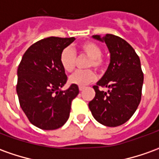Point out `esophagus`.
Here are the masks:
<instances>
[{
  "mask_svg": "<svg viewBox=\"0 0 159 159\" xmlns=\"http://www.w3.org/2000/svg\"><path fill=\"white\" fill-rule=\"evenodd\" d=\"M84 89H85V87H83V86H80L79 87V90H80V91H83V90Z\"/></svg>",
  "mask_w": 159,
  "mask_h": 159,
  "instance_id": "esophagus-1",
  "label": "esophagus"
}]
</instances>
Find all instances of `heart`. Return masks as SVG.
I'll return each mask as SVG.
<instances>
[{"label": "heart", "mask_w": 159, "mask_h": 159, "mask_svg": "<svg viewBox=\"0 0 159 159\" xmlns=\"http://www.w3.org/2000/svg\"><path fill=\"white\" fill-rule=\"evenodd\" d=\"M80 52L89 58L87 68H94L97 70H102L106 67V60L102 56V49L100 46L93 42H83L79 46ZM59 62L62 68L67 72L75 69L76 65V52L70 48H66L60 53ZM95 79V73L91 70H78L73 73L69 77V82L78 86H85Z\"/></svg>", "instance_id": "1"}]
</instances>
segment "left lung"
I'll list each match as a JSON object with an SVG mask.
<instances>
[{
  "mask_svg": "<svg viewBox=\"0 0 159 159\" xmlns=\"http://www.w3.org/2000/svg\"><path fill=\"white\" fill-rule=\"evenodd\" d=\"M111 53V62L102 78L93 87L95 96L89 103L93 117L101 124L117 127L126 123L135 112L141 100L144 76L139 56L119 36L107 34L100 38ZM108 87L105 92L99 87Z\"/></svg>",
  "mask_w": 159,
  "mask_h": 159,
  "instance_id": "8db88e82",
  "label": "left lung"
}]
</instances>
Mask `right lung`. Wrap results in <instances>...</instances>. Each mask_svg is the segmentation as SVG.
Returning <instances> with one entry per match:
<instances>
[{
    "instance_id": "1",
    "label": "right lung",
    "mask_w": 159,
    "mask_h": 159,
    "mask_svg": "<svg viewBox=\"0 0 159 159\" xmlns=\"http://www.w3.org/2000/svg\"><path fill=\"white\" fill-rule=\"evenodd\" d=\"M75 37L51 36L35 42L26 50L18 68L16 90L19 105L33 125L57 129L68 120L73 99L79 93L76 84L61 91L67 82L59 62L60 53Z\"/></svg>"
}]
</instances>
